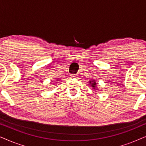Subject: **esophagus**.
<instances>
[{"label": "esophagus", "mask_w": 146, "mask_h": 146, "mask_svg": "<svg viewBox=\"0 0 146 146\" xmlns=\"http://www.w3.org/2000/svg\"><path fill=\"white\" fill-rule=\"evenodd\" d=\"M70 76L72 78H78V75L76 74H72Z\"/></svg>", "instance_id": "1"}]
</instances>
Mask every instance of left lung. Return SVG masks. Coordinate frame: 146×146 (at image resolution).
<instances>
[{"label": "left lung", "mask_w": 146, "mask_h": 146, "mask_svg": "<svg viewBox=\"0 0 146 146\" xmlns=\"http://www.w3.org/2000/svg\"><path fill=\"white\" fill-rule=\"evenodd\" d=\"M89 82L91 84H92V87H93V88H94V87H95V86H96V83L94 81V82L90 81V82ZM94 89H95V88H94Z\"/></svg>", "instance_id": "obj_1"}]
</instances>
